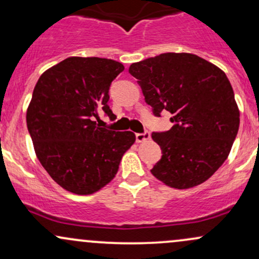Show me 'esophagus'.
Wrapping results in <instances>:
<instances>
[{"label": "esophagus", "instance_id": "obj_1", "mask_svg": "<svg viewBox=\"0 0 259 259\" xmlns=\"http://www.w3.org/2000/svg\"><path fill=\"white\" fill-rule=\"evenodd\" d=\"M135 138H136V141H138V142H142V141H146V140H150L151 135H150V133H148V132L136 133Z\"/></svg>", "mask_w": 259, "mask_h": 259}]
</instances>
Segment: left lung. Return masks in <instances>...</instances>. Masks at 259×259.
<instances>
[{"mask_svg":"<svg viewBox=\"0 0 259 259\" xmlns=\"http://www.w3.org/2000/svg\"><path fill=\"white\" fill-rule=\"evenodd\" d=\"M147 105L156 117L168 111L170 130L152 133L162 158L151 169L174 189L209 179L228 158L240 125V112L225 73L191 53H162L133 63Z\"/></svg>","mask_w":259,"mask_h":259,"instance_id":"obj_1","label":"left lung"}]
</instances>
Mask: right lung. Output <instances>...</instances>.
Segmentation results:
<instances>
[{
	"label": "right lung",
	"mask_w": 259,
	"mask_h": 259,
	"mask_svg": "<svg viewBox=\"0 0 259 259\" xmlns=\"http://www.w3.org/2000/svg\"><path fill=\"white\" fill-rule=\"evenodd\" d=\"M123 70L113 59L69 57L35 85L26 125L45 170L67 191L90 195L102 189L135 142L134 133L113 132L95 121L102 111L115 119L108 92Z\"/></svg>",
	"instance_id": "right-lung-1"
}]
</instances>
